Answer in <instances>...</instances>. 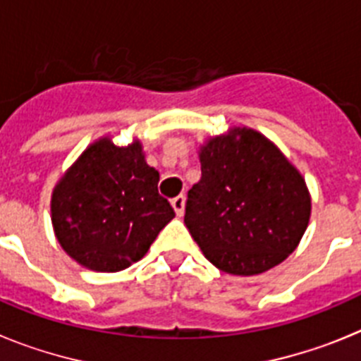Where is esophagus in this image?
Listing matches in <instances>:
<instances>
[{
  "label": "esophagus",
  "instance_id": "1",
  "mask_svg": "<svg viewBox=\"0 0 361 361\" xmlns=\"http://www.w3.org/2000/svg\"><path fill=\"white\" fill-rule=\"evenodd\" d=\"M172 207H174V211H176L178 216H183L185 212V196L180 194L176 198H172Z\"/></svg>",
  "mask_w": 361,
  "mask_h": 361
}]
</instances>
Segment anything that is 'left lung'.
Returning <instances> with one entry per match:
<instances>
[{
    "instance_id": "8db88e82",
    "label": "left lung",
    "mask_w": 361,
    "mask_h": 361,
    "mask_svg": "<svg viewBox=\"0 0 361 361\" xmlns=\"http://www.w3.org/2000/svg\"><path fill=\"white\" fill-rule=\"evenodd\" d=\"M202 180L187 194L185 225L219 271L265 272L298 247L311 218L305 180L252 128L234 127L200 147Z\"/></svg>"
}]
</instances>
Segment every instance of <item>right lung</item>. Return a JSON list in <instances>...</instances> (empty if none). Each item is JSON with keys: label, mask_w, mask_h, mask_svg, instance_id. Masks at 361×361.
I'll list each match as a JSON object with an SVG mask.
<instances>
[{"label": "right lung", "mask_w": 361, "mask_h": 361, "mask_svg": "<svg viewBox=\"0 0 361 361\" xmlns=\"http://www.w3.org/2000/svg\"><path fill=\"white\" fill-rule=\"evenodd\" d=\"M159 172L142 143L94 142L52 192L50 212L59 245L80 265L116 272L142 259L174 209L158 192Z\"/></svg>", "instance_id": "1"}]
</instances>
